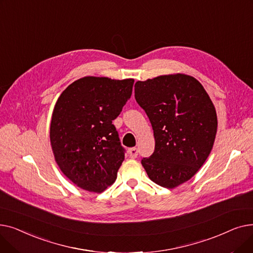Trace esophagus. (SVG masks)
<instances>
[{"instance_id": "obj_1", "label": "esophagus", "mask_w": 253, "mask_h": 253, "mask_svg": "<svg viewBox=\"0 0 253 253\" xmlns=\"http://www.w3.org/2000/svg\"><path fill=\"white\" fill-rule=\"evenodd\" d=\"M128 154L130 158H136L138 155V150L136 148H131L128 150Z\"/></svg>"}]
</instances>
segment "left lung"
Instances as JSON below:
<instances>
[{"instance_id": "1", "label": "left lung", "mask_w": 253, "mask_h": 253, "mask_svg": "<svg viewBox=\"0 0 253 253\" xmlns=\"http://www.w3.org/2000/svg\"><path fill=\"white\" fill-rule=\"evenodd\" d=\"M134 93L155 136V151L141 164L151 180L173 189L196 174L213 147L214 105L200 82L182 74L138 81Z\"/></svg>"}]
</instances>
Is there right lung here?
Masks as SVG:
<instances>
[{"label": "right lung", "instance_id": "obj_1", "mask_svg": "<svg viewBox=\"0 0 253 253\" xmlns=\"http://www.w3.org/2000/svg\"><path fill=\"white\" fill-rule=\"evenodd\" d=\"M134 80L85 77L66 88L52 114L50 141L63 174L83 190L101 193L125 158L113 124L131 97Z\"/></svg>", "mask_w": 253, "mask_h": 253}]
</instances>
